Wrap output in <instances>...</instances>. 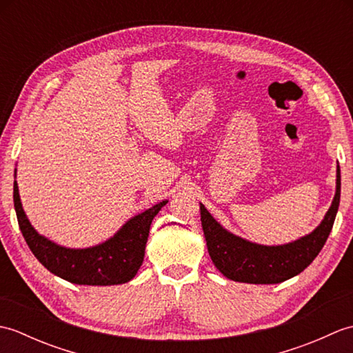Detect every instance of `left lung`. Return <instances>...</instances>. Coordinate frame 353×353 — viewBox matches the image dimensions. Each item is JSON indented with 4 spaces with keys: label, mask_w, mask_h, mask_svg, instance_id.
I'll use <instances>...</instances> for the list:
<instances>
[{
    "label": "left lung",
    "mask_w": 353,
    "mask_h": 353,
    "mask_svg": "<svg viewBox=\"0 0 353 353\" xmlns=\"http://www.w3.org/2000/svg\"><path fill=\"white\" fill-rule=\"evenodd\" d=\"M340 191L339 167L335 197L323 221L310 235L283 245H261L230 234L200 203L201 228L214 265L228 279L244 283H279L302 273L316 259L331 234L340 206Z\"/></svg>",
    "instance_id": "left-lung-1"
}]
</instances>
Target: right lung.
Returning a JSON list of instances; mask_svg holds the SVG:
<instances>
[{
	"label": "right lung",
	"instance_id": "add662e5",
	"mask_svg": "<svg viewBox=\"0 0 353 353\" xmlns=\"http://www.w3.org/2000/svg\"><path fill=\"white\" fill-rule=\"evenodd\" d=\"M13 203L30 250L52 274L77 285H118L129 282L138 273L144 261L150 224L167 200L134 215L106 243L89 249H66L37 234L22 209L17 181L13 183Z\"/></svg>",
	"mask_w": 353,
	"mask_h": 353
}]
</instances>
